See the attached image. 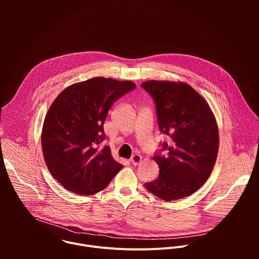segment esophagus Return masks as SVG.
Masks as SVG:
<instances>
[{
  "instance_id": "obj_1",
  "label": "esophagus",
  "mask_w": 259,
  "mask_h": 259,
  "mask_svg": "<svg viewBox=\"0 0 259 259\" xmlns=\"http://www.w3.org/2000/svg\"><path fill=\"white\" fill-rule=\"evenodd\" d=\"M141 156L140 155H133L132 157H131V159H130V162H131V164L132 165H134V166H136L140 161H141Z\"/></svg>"
}]
</instances>
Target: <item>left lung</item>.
<instances>
[{
	"label": "left lung",
	"instance_id": "left-lung-1",
	"mask_svg": "<svg viewBox=\"0 0 259 259\" xmlns=\"http://www.w3.org/2000/svg\"><path fill=\"white\" fill-rule=\"evenodd\" d=\"M141 87L155 101L160 131L171 139L161 142L154 156L159 176L145 188L164 201L191 196L207 181L216 162L215 118L204 98L186 83L147 81Z\"/></svg>",
	"mask_w": 259,
	"mask_h": 259
}]
</instances>
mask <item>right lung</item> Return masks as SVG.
<instances>
[{
  "label": "right lung",
  "instance_id": "add662e5",
  "mask_svg": "<svg viewBox=\"0 0 259 259\" xmlns=\"http://www.w3.org/2000/svg\"><path fill=\"white\" fill-rule=\"evenodd\" d=\"M136 85L101 77L73 84L51 104L42 130V150L51 175L69 192L94 195L123 168L104 140L108 109Z\"/></svg>",
  "mask_w": 259,
  "mask_h": 259
}]
</instances>
